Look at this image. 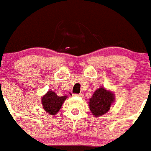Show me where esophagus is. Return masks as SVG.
<instances>
[{
  "mask_svg": "<svg viewBox=\"0 0 151 151\" xmlns=\"http://www.w3.org/2000/svg\"><path fill=\"white\" fill-rule=\"evenodd\" d=\"M74 96H78V97H81L82 96V94H74Z\"/></svg>",
  "mask_w": 151,
  "mask_h": 151,
  "instance_id": "obj_1",
  "label": "esophagus"
}]
</instances>
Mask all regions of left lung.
<instances>
[{"mask_svg":"<svg viewBox=\"0 0 151 151\" xmlns=\"http://www.w3.org/2000/svg\"><path fill=\"white\" fill-rule=\"evenodd\" d=\"M114 100L112 92L101 87L94 92L92 97L89 99V109L96 117L102 116L109 110Z\"/></svg>","mask_w":151,"mask_h":151,"instance_id":"left-lung-1","label":"left lung"}]
</instances>
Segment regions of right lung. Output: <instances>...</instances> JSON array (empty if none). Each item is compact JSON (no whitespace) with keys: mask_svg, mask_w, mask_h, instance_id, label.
<instances>
[{"mask_svg":"<svg viewBox=\"0 0 151 151\" xmlns=\"http://www.w3.org/2000/svg\"><path fill=\"white\" fill-rule=\"evenodd\" d=\"M67 96L59 97L53 91H48L42 98L43 108L48 114L55 115L62 107Z\"/></svg>","mask_w":151,"mask_h":151,"instance_id":"obj_1","label":"right lung"}]
</instances>
